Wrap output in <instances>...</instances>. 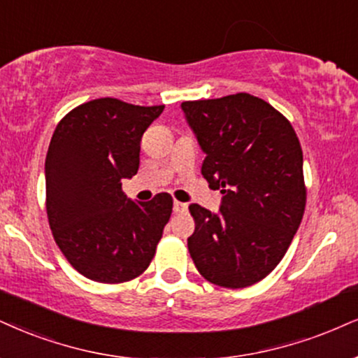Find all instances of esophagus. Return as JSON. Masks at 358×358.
I'll use <instances>...</instances> for the list:
<instances>
[{"instance_id": "obj_1", "label": "esophagus", "mask_w": 358, "mask_h": 358, "mask_svg": "<svg viewBox=\"0 0 358 358\" xmlns=\"http://www.w3.org/2000/svg\"><path fill=\"white\" fill-rule=\"evenodd\" d=\"M186 210H187V204H186V202H179V201L174 202V213L182 214V213H186Z\"/></svg>"}]
</instances>
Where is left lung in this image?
Returning <instances> with one entry per match:
<instances>
[{
    "label": "left lung",
    "instance_id": "obj_1",
    "mask_svg": "<svg viewBox=\"0 0 358 358\" xmlns=\"http://www.w3.org/2000/svg\"><path fill=\"white\" fill-rule=\"evenodd\" d=\"M182 111L207 154L202 176L224 194L219 214L189 206V252L206 280L249 287L277 267L302 222L301 143L284 114L247 92L184 101Z\"/></svg>",
    "mask_w": 358,
    "mask_h": 358
}]
</instances>
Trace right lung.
<instances>
[{"label":"right lung","instance_id":"add662e5","mask_svg":"<svg viewBox=\"0 0 358 358\" xmlns=\"http://www.w3.org/2000/svg\"><path fill=\"white\" fill-rule=\"evenodd\" d=\"M164 106L116 98L79 104L57 122L46 154V213L57 247L87 279L122 284L149 267L172 214L171 194L134 202L141 138Z\"/></svg>","mask_w":358,"mask_h":358}]
</instances>
